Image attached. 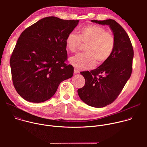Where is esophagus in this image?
<instances>
[{
	"mask_svg": "<svg viewBox=\"0 0 147 147\" xmlns=\"http://www.w3.org/2000/svg\"><path fill=\"white\" fill-rule=\"evenodd\" d=\"M74 74H77V73H79V71L77 69H74Z\"/></svg>",
	"mask_w": 147,
	"mask_h": 147,
	"instance_id": "esophagus-1",
	"label": "esophagus"
}]
</instances>
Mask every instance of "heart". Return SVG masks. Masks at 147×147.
I'll return each mask as SVG.
<instances>
[{"label":"heart","mask_w":147,"mask_h":147,"mask_svg":"<svg viewBox=\"0 0 147 147\" xmlns=\"http://www.w3.org/2000/svg\"><path fill=\"white\" fill-rule=\"evenodd\" d=\"M67 49L76 52L81 43L87 44L86 53H79L70 58V63L78 70H87L106 62L111 56L115 47L114 35L102 26L91 24L80 30L79 34H68L66 38Z\"/></svg>","instance_id":"1"}]
</instances>
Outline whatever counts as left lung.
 Segmentation results:
<instances>
[{"instance_id":"obj_1","label":"left lung","mask_w":147,"mask_h":147,"mask_svg":"<svg viewBox=\"0 0 147 147\" xmlns=\"http://www.w3.org/2000/svg\"><path fill=\"white\" fill-rule=\"evenodd\" d=\"M91 22L109 26L115 38V47L106 62L96 69L80 73L86 83L77 92L80 99L88 105L102 108L117 98L130 78L134 51L129 35L116 21L94 20Z\"/></svg>"}]
</instances>
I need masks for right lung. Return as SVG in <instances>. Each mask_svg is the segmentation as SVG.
<instances>
[{"label":"right lung","instance_id":"1","mask_svg":"<svg viewBox=\"0 0 147 147\" xmlns=\"http://www.w3.org/2000/svg\"><path fill=\"white\" fill-rule=\"evenodd\" d=\"M79 20L48 17L26 28L18 38L10 60L12 80L17 93L34 103L52 98L60 83L72 77L66 38Z\"/></svg>","mask_w":147,"mask_h":147}]
</instances>
